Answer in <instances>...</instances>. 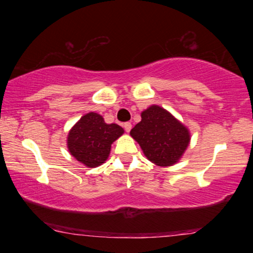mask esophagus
Wrapping results in <instances>:
<instances>
[{
	"mask_svg": "<svg viewBox=\"0 0 253 253\" xmlns=\"http://www.w3.org/2000/svg\"><path fill=\"white\" fill-rule=\"evenodd\" d=\"M123 127L126 129V132H130V130H131V127H132V126H131L130 122H126V123L123 124Z\"/></svg>",
	"mask_w": 253,
	"mask_h": 253,
	"instance_id": "esophagus-1",
	"label": "esophagus"
}]
</instances>
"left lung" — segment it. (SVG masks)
<instances>
[{
  "mask_svg": "<svg viewBox=\"0 0 253 253\" xmlns=\"http://www.w3.org/2000/svg\"><path fill=\"white\" fill-rule=\"evenodd\" d=\"M140 116L130 136L139 144L145 157L159 167L177 164L191 139L188 127L158 105L150 106Z\"/></svg>",
  "mask_w": 253,
  "mask_h": 253,
  "instance_id": "left-lung-1",
  "label": "left lung"
}]
</instances>
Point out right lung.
<instances>
[{
  "label": "right lung",
  "mask_w": 253,
  "mask_h": 253,
  "mask_svg": "<svg viewBox=\"0 0 253 253\" xmlns=\"http://www.w3.org/2000/svg\"><path fill=\"white\" fill-rule=\"evenodd\" d=\"M123 133V127L107 124L100 114L87 113L69 131L68 151L86 167H99L108 159L112 144Z\"/></svg>",
  "instance_id": "right-lung-1"
}]
</instances>
